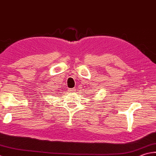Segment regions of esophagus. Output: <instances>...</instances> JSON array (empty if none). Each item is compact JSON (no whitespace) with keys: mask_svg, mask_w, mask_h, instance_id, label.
I'll list each match as a JSON object with an SVG mask.
<instances>
[{"mask_svg":"<svg viewBox=\"0 0 156 156\" xmlns=\"http://www.w3.org/2000/svg\"><path fill=\"white\" fill-rule=\"evenodd\" d=\"M69 91L70 92H75V89H69Z\"/></svg>","mask_w":156,"mask_h":156,"instance_id":"1","label":"esophagus"}]
</instances>
